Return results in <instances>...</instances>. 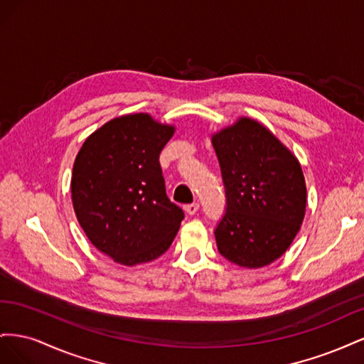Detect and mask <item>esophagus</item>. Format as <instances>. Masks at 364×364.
Masks as SVG:
<instances>
[{
	"instance_id": "34e87169",
	"label": "esophagus",
	"mask_w": 364,
	"mask_h": 364,
	"mask_svg": "<svg viewBox=\"0 0 364 364\" xmlns=\"http://www.w3.org/2000/svg\"><path fill=\"white\" fill-rule=\"evenodd\" d=\"M185 213L188 215H194L197 211H199V203H190V205H185L183 206Z\"/></svg>"
}]
</instances>
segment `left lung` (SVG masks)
Here are the masks:
<instances>
[{
	"label": "left lung",
	"instance_id": "8db88e82",
	"mask_svg": "<svg viewBox=\"0 0 364 364\" xmlns=\"http://www.w3.org/2000/svg\"><path fill=\"white\" fill-rule=\"evenodd\" d=\"M226 211L214 234L218 252L241 267L278 259L299 232L306 186L299 161L272 132L250 118L213 135Z\"/></svg>",
	"mask_w": 364,
	"mask_h": 364
}]
</instances>
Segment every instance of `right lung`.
Instances as JSON below:
<instances>
[{"instance_id":"add662e5","label":"right lung","mask_w":364,"mask_h":364,"mask_svg":"<svg viewBox=\"0 0 364 364\" xmlns=\"http://www.w3.org/2000/svg\"><path fill=\"white\" fill-rule=\"evenodd\" d=\"M174 134L149 114L107 121L86 138L74 161L71 197L91 243L123 266L161 257L183 211L165 193L159 153Z\"/></svg>"}]
</instances>
